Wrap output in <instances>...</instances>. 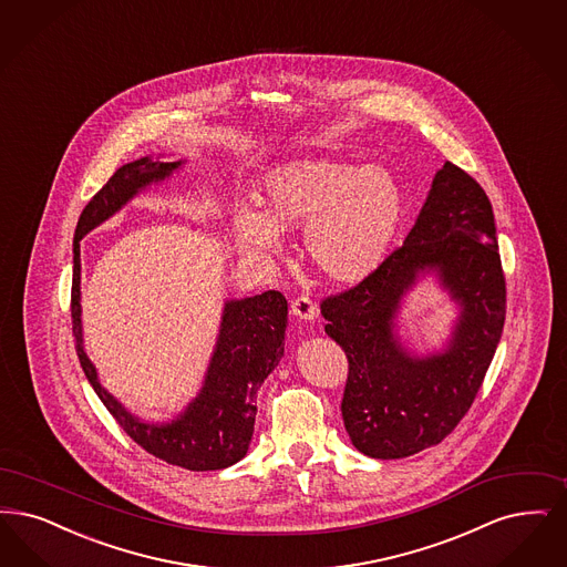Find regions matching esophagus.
I'll return each instance as SVG.
<instances>
[{"label":"esophagus","mask_w":567,"mask_h":567,"mask_svg":"<svg viewBox=\"0 0 567 567\" xmlns=\"http://www.w3.org/2000/svg\"><path fill=\"white\" fill-rule=\"evenodd\" d=\"M291 312H293V317L299 318V320L312 322L318 315L317 303H315L310 297L299 295V297H295L293 301H291Z\"/></svg>","instance_id":"34e87169"}]
</instances>
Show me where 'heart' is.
Instances as JSON below:
<instances>
[{
	"mask_svg": "<svg viewBox=\"0 0 567 567\" xmlns=\"http://www.w3.org/2000/svg\"><path fill=\"white\" fill-rule=\"evenodd\" d=\"M405 219V192L392 171L327 156L272 166L257 185V204H236L231 229L249 257L274 259L282 234L303 227L312 268L338 285L378 272Z\"/></svg>",
	"mask_w": 567,
	"mask_h": 567,
	"instance_id": "heart-1",
	"label": "heart"
}]
</instances>
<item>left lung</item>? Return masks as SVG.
I'll return each instance as SVG.
<instances>
[{
    "label": "left lung",
    "mask_w": 567,
    "mask_h": 567,
    "mask_svg": "<svg viewBox=\"0 0 567 567\" xmlns=\"http://www.w3.org/2000/svg\"><path fill=\"white\" fill-rule=\"evenodd\" d=\"M433 274L458 308L443 351L415 355L395 333L402 299ZM348 357L343 426L359 452L399 460L441 443L473 405L496 354L506 285L483 187L445 162L415 226L382 268L320 306Z\"/></svg>",
    "instance_id": "obj_1"
}]
</instances>
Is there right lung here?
Listing matches in <instances>:
<instances>
[{
    "label": "right lung",
    "mask_w": 567,
    "mask_h": 567,
    "mask_svg": "<svg viewBox=\"0 0 567 567\" xmlns=\"http://www.w3.org/2000/svg\"><path fill=\"white\" fill-rule=\"evenodd\" d=\"M185 159L162 162L145 158L120 166L82 210L73 236L71 320L80 364L96 396L124 432L145 452L187 471H221L249 452L257 415V390L285 354L287 299L266 291L245 299H227L213 357L204 373L200 392L171 422H145L107 392L84 350L82 291H80V240L94 227L131 203L152 185L166 182Z\"/></svg>",
    "instance_id": "add662e5"
}]
</instances>
